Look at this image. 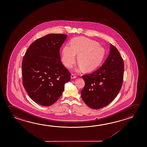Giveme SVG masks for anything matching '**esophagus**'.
<instances>
[{
  "label": "esophagus",
  "mask_w": 147,
  "mask_h": 147,
  "mask_svg": "<svg viewBox=\"0 0 147 147\" xmlns=\"http://www.w3.org/2000/svg\"><path fill=\"white\" fill-rule=\"evenodd\" d=\"M76 76H75V75L74 74H72L71 75V79H74V78H76Z\"/></svg>",
  "instance_id": "34e87169"
}]
</instances>
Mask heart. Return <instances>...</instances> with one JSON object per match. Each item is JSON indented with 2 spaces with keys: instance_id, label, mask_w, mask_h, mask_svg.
<instances>
[{
  "instance_id": "obj_1",
  "label": "heart",
  "mask_w": 147,
  "mask_h": 147,
  "mask_svg": "<svg viewBox=\"0 0 147 147\" xmlns=\"http://www.w3.org/2000/svg\"><path fill=\"white\" fill-rule=\"evenodd\" d=\"M76 54L78 67L76 71L84 68L86 71L95 70L100 65L105 56V49L97 41L84 37L73 39L71 46L68 44L63 47L61 53V61L67 67H72L75 63Z\"/></svg>"
}]
</instances>
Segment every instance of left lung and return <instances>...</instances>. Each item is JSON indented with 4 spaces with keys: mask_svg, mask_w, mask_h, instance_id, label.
<instances>
[{
    "mask_svg": "<svg viewBox=\"0 0 147 147\" xmlns=\"http://www.w3.org/2000/svg\"><path fill=\"white\" fill-rule=\"evenodd\" d=\"M110 49L108 57L99 69L82 76L85 86L81 92V96L90 108L99 109L110 104L118 95L123 84V58L112 44Z\"/></svg>",
    "mask_w": 147,
    "mask_h": 147,
    "instance_id": "8db88e82",
    "label": "left lung"
}]
</instances>
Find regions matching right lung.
<instances>
[{
	"label": "right lung",
	"mask_w": 147,
	"mask_h": 147,
	"mask_svg": "<svg viewBox=\"0 0 147 147\" xmlns=\"http://www.w3.org/2000/svg\"><path fill=\"white\" fill-rule=\"evenodd\" d=\"M67 37L66 34H48L32 43L24 55L22 84L30 97L41 106L54 104L71 80L59 54Z\"/></svg>",
	"instance_id": "1"
}]
</instances>
